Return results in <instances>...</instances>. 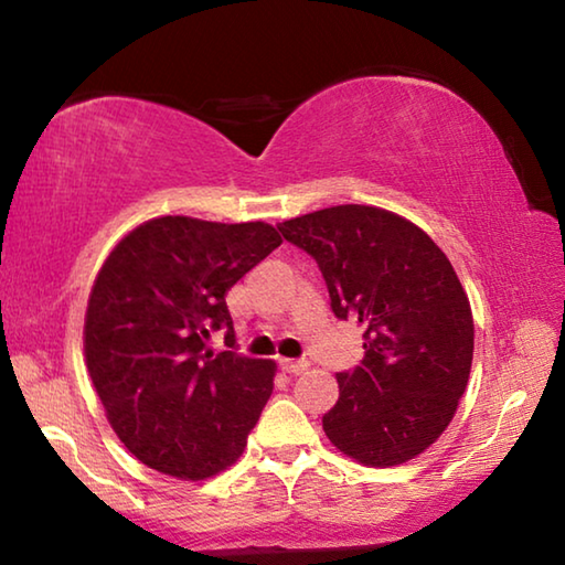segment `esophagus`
Instances as JSON below:
<instances>
[{
  "mask_svg": "<svg viewBox=\"0 0 565 565\" xmlns=\"http://www.w3.org/2000/svg\"><path fill=\"white\" fill-rule=\"evenodd\" d=\"M306 366H309V363H306V361H291V359H279V369L284 371V374L299 376V374H303V371H306Z\"/></svg>",
  "mask_w": 565,
  "mask_h": 565,
  "instance_id": "obj_1",
  "label": "esophagus"
}]
</instances>
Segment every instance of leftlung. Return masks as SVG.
I'll list each match as a JSON object with an SVG mask.
<instances>
[{"label":"left lung","mask_w":565,"mask_h":565,"mask_svg":"<svg viewBox=\"0 0 565 565\" xmlns=\"http://www.w3.org/2000/svg\"><path fill=\"white\" fill-rule=\"evenodd\" d=\"M317 259L337 319L363 329V361L341 371L329 441L363 466H398L446 431L473 361L471 303L451 262L408 218L341 204L279 224Z\"/></svg>","instance_id":"1"}]
</instances>
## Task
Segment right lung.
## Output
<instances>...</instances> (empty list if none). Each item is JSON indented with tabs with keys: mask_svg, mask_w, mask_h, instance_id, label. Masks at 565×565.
Masks as SVG:
<instances>
[{
	"mask_svg": "<svg viewBox=\"0 0 565 565\" xmlns=\"http://www.w3.org/2000/svg\"><path fill=\"white\" fill-rule=\"evenodd\" d=\"M281 236L264 222L159 216L107 256L84 317L92 384L121 444L149 468L202 481L232 466L274 391L276 363L206 339L234 321L226 291Z\"/></svg>",
	"mask_w": 565,
	"mask_h": 565,
	"instance_id": "add662e5",
	"label": "right lung"
}]
</instances>
